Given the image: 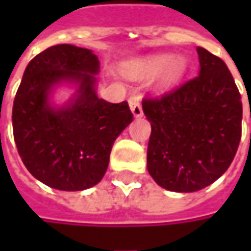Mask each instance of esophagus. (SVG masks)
I'll return each instance as SVG.
<instances>
[{
    "label": "esophagus",
    "mask_w": 251,
    "mask_h": 251,
    "mask_svg": "<svg viewBox=\"0 0 251 251\" xmlns=\"http://www.w3.org/2000/svg\"><path fill=\"white\" fill-rule=\"evenodd\" d=\"M128 104H130V109L132 111V114H134V117H142L144 116V111H142V107H141V103H140V98H137V96H132L128 99Z\"/></svg>",
    "instance_id": "1"
}]
</instances>
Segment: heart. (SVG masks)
<instances>
[{
	"instance_id": "b5f03b06",
	"label": "heart",
	"mask_w": 251,
	"mask_h": 251,
	"mask_svg": "<svg viewBox=\"0 0 251 251\" xmlns=\"http://www.w3.org/2000/svg\"><path fill=\"white\" fill-rule=\"evenodd\" d=\"M186 71L187 60L183 55L172 57L170 54H156L145 57L124 67V73L132 79L138 81L158 75L156 88L159 91L175 86L184 76Z\"/></svg>"
}]
</instances>
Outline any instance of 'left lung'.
<instances>
[{"label": "left lung", "mask_w": 251, "mask_h": 251, "mask_svg": "<svg viewBox=\"0 0 251 251\" xmlns=\"http://www.w3.org/2000/svg\"><path fill=\"white\" fill-rule=\"evenodd\" d=\"M196 78L156 99H144L151 123L147 168L160 187L193 193L221 177L242 137L240 93L226 64L197 47Z\"/></svg>", "instance_id": "1"}]
</instances>
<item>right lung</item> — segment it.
I'll return each instance as SVG.
<instances>
[{
    "instance_id": "1",
    "label": "right lung",
    "mask_w": 251,
    "mask_h": 251,
    "mask_svg": "<svg viewBox=\"0 0 251 251\" xmlns=\"http://www.w3.org/2000/svg\"><path fill=\"white\" fill-rule=\"evenodd\" d=\"M100 70L89 49L57 44L27 64L16 92L12 127L18 152L32 176L63 191L100 181L116 138L132 121L128 103H109L96 93ZM63 84L75 91L61 106L52 101Z\"/></svg>"
}]
</instances>
